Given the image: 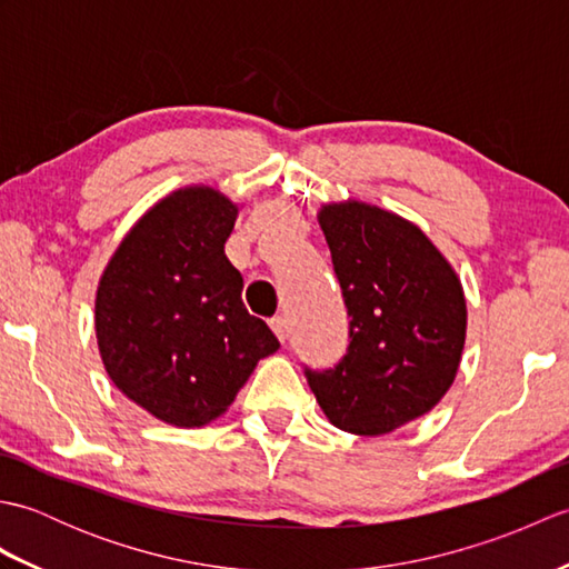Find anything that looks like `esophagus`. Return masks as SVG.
Wrapping results in <instances>:
<instances>
[{
	"label": "esophagus",
	"mask_w": 569,
	"mask_h": 569,
	"mask_svg": "<svg viewBox=\"0 0 569 569\" xmlns=\"http://www.w3.org/2000/svg\"><path fill=\"white\" fill-rule=\"evenodd\" d=\"M271 330L276 332L278 340L286 342V337H288V328H286V318H283V316H276V318H271Z\"/></svg>",
	"instance_id": "1"
}]
</instances>
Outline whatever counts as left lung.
I'll use <instances>...</instances> for the list:
<instances>
[{
    "label": "left lung",
    "instance_id": "left-lung-1",
    "mask_svg": "<svg viewBox=\"0 0 569 569\" xmlns=\"http://www.w3.org/2000/svg\"><path fill=\"white\" fill-rule=\"evenodd\" d=\"M320 227L349 318L347 355L306 379L332 426L383 435L420 418L455 381L467 306L452 266L403 217L328 204Z\"/></svg>",
    "mask_w": 569,
    "mask_h": 569
}]
</instances>
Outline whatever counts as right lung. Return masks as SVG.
Here are the masks:
<instances>
[{"mask_svg": "<svg viewBox=\"0 0 569 569\" xmlns=\"http://www.w3.org/2000/svg\"><path fill=\"white\" fill-rule=\"evenodd\" d=\"M237 208L186 188L141 217L107 263L94 330L110 379L151 416L200 428L222 416L257 361L281 342L249 316L224 257Z\"/></svg>", "mask_w": 569, "mask_h": 569, "instance_id": "right-lung-1", "label": "right lung"}]
</instances>
